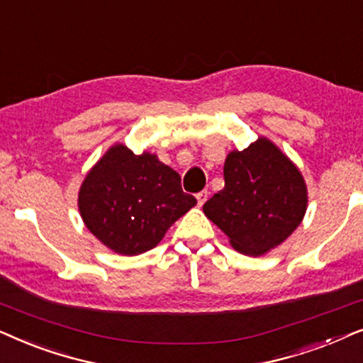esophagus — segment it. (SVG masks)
I'll return each instance as SVG.
<instances>
[{"label": "esophagus", "mask_w": 363, "mask_h": 363, "mask_svg": "<svg viewBox=\"0 0 363 363\" xmlns=\"http://www.w3.org/2000/svg\"><path fill=\"white\" fill-rule=\"evenodd\" d=\"M207 197H209V194H207V191H201V192H197V194H196V199H197V204H199V207H202V206L206 204Z\"/></svg>", "instance_id": "34e87169"}]
</instances>
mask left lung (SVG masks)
Segmentation results:
<instances>
[{
	"label": "left lung",
	"instance_id": "left-lung-1",
	"mask_svg": "<svg viewBox=\"0 0 363 363\" xmlns=\"http://www.w3.org/2000/svg\"><path fill=\"white\" fill-rule=\"evenodd\" d=\"M224 181L202 211L238 252L267 254L301 225L308 202L306 179L270 139L260 136L244 151L227 154Z\"/></svg>",
	"mask_w": 363,
	"mask_h": 363
}]
</instances>
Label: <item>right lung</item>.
<instances>
[{
  "label": "right lung",
  "instance_id": "right-lung-1",
  "mask_svg": "<svg viewBox=\"0 0 363 363\" xmlns=\"http://www.w3.org/2000/svg\"><path fill=\"white\" fill-rule=\"evenodd\" d=\"M197 204L181 176L156 154H134L116 143L89 169L77 192L81 219L119 255H139L161 242L179 217Z\"/></svg>",
  "mask_w": 363,
  "mask_h": 363
}]
</instances>
